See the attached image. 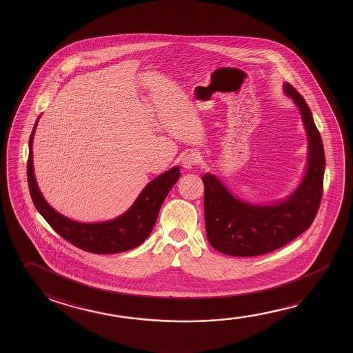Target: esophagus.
Here are the masks:
<instances>
[{
	"label": "esophagus",
	"instance_id": "1",
	"mask_svg": "<svg viewBox=\"0 0 353 353\" xmlns=\"http://www.w3.org/2000/svg\"><path fill=\"white\" fill-rule=\"evenodd\" d=\"M198 162V155L196 152H191V154H187L185 157H182L181 163H182V168L185 170H191L194 168Z\"/></svg>",
	"mask_w": 353,
	"mask_h": 353
}]
</instances>
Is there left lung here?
<instances>
[{"mask_svg":"<svg viewBox=\"0 0 353 353\" xmlns=\"http://www.w3.org/2000/svg\"><path fill=\"white\" fill-rule=\"evenodd\" d=\"M283 91L299 108L307 137V161L301 182L282 201L254 204L234 196L215 174H203L205 232L221 254L251 257L268 254L307 230L318 213L324 185L321 135L305 99L288 82Z\"/></svg>","mask_w":353,"mask_h":353,"instance_id":"1","label":"left lung"}]
</instances>
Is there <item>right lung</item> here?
I'll list each match as a JSON object with an SVG mask.
<instances>
[{"instance_id":"obj_1","label":"right lung","mask_w":353,"mask_h":353,"mask_svg":"<svg viewBox=\"0 0 353 353\" xmlns=\"http://www.w3.org/2000/svg\"><path fill=\"white\" fill-rule=\"evenodd\" d=\"M41 118V116H39ZM39 118L29 138L27 165L29 192L35 208L60 236L76 248L92 254H117L134 249L144 243L152 232L162 203L179 179V168H170L145 185L137 201L125 213L101 223H80L57 212L44 199L37 183L33 168V138Z\"/></svg>"}]
</instances>
